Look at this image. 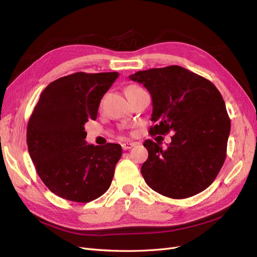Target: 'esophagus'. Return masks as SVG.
I'll return each instance as SVG.
<instances>
[{"label": "esophagus", "instance_id": "34e87169", "mask_svg": "<svg viewBox=\"0 0 257 257\" xmlns=\"http://www.w3.org/2000/svg\"><path fill=\"white\" fill-rule=\"evenodd\" d=\"M135 146V143H124L122 144V149L123 150H130Z\"/></svg>", "mask_w": 257, "mask_h": 257}]
</instances>
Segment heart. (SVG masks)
Returning <instances> with one entry per match:
<instances>
[{
    "instance_id": "b5f03b06",
    "label": "heart",
    "mask_w": 257,
    "mask_h": 257,
    "mask_svg": "<svg viewBox=\"0 0 257 257\" xmlns=\"http://www.w3.org/2000/svg\"><path fill=\"white\" fill-rule=\"evenodd\" d=\"M142 88H139L138 85H134V84H131V85H127V87L125 88V94H127V93L130 92H133V91H136V90H139Z\"/></svg>"
}]
</instances>
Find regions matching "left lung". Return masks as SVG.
Wrapping results in <instances>:
<instances>
[{"instance_id":"left-lung-1","label":"left lung","mask_w":257,"mask_h":257,"mask_svg":"<svg viewBox=\"0 0 257 257\" xmlns=\"http://www.w3.org/2000/svg\"><path fill=\"white\" fill-rule=\"evenodd\" d=\"M130 79L152 97V135H175L166 149L148 139L142 166L146 183L162 195L182 199L206 190L226 158L230 120L215 85L178 65L139 71Z\"/></svg>"}]
</instances>
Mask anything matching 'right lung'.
I'll return each mask as SVG.
<instances>
[{"mask_svg": "<svg viewBox=\"0 0 257 257\" xmlns=\"http://www.w3.org/2000/svg\"><path fill=\"white\" fill-rule=\"evenodd\" d=\"M119 73H75L52 81L30 116V157L45 185L77 203L102 196L111 184L122 155L116 144L88 145L84 124L97 116L100 99Z\"/></svg>", "mask_w": 257, "mask_h": 257, "instance_id": "obj_1", "label": "right lung"}]
</instances>
